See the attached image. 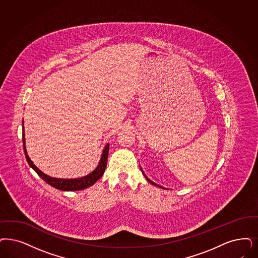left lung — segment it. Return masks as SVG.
Listing matches in <instances>:
<instances>
[{
    "instance_id": "8db88e82",
    "label": "left lung",
    "mask_w": 258,
    "mask_h": 258,
    "mask_svg": "<svg viewBox=\"0 0 258 258\" xmlns=\"http://www.w3.org/2000/svg\"><path fill=\"white\" fill-rule=\"evenodd\" d=\"M141 169H142V168H141ZM142 172H143V176H144V177H145V179H146V180H147V181H149V182H150V183H152L153 185H156V186H158V187H161V188H163V187H162V186H161V185H159V184H157V183H155V182H154V181H151V180H150V179H148V178H147V177H146V175H145V174H144V173H143V169H142Z\"/></svg>"
}]
</instances>
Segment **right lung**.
Segmentation results:
<instances>
[{
    "mask_svg": "<svg viewBox=\"0 0 258 258\" xmlns=\"http://www.w3.org/2000/svg\"><path fill=\"white\" fill-rule=\"evenodd\" d=\"M23 145H24V152L26 159L29 162V166L38 174L39 177H41L44 181L48 183L49 185L53 186L54 188H57L59 190L63 191H77L85 189L87 187L93 185L96 183L97 180H99L102 175L105 172L106 165H107V160H108V153H109V143H107L103 149V152L101 155L100 162L98 163L97 167L94 171L91 172L87 176L77 178V179H58V178H52L49 177L44 172L41 171L37 168V166L32 162L29 159V155L26 149V139H25V130H24V120H23Z\"/></svg>",
    "mask_w": 258,
    "mask_h": 258,
    "instance_id": "obj_1",
    "label": "right lung"
}]
</instances>
